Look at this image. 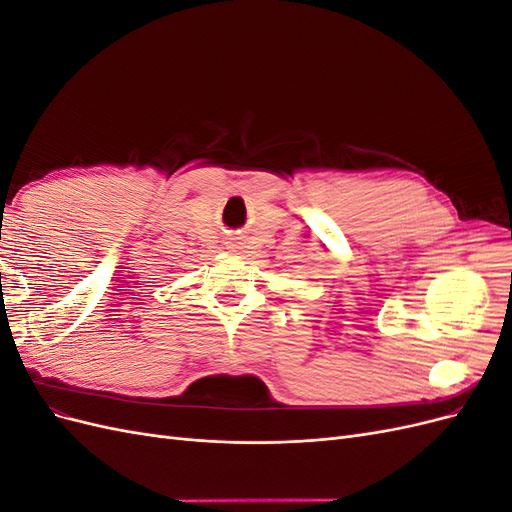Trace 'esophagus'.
Segmentation results:
<instances>
[{
    "mask_svg": "<svg viewBox=\"0 0 512 512\" xmlns=\"http://www.w3.org/2000/svg\"><path fill=\"white\" fill-rule=\"evenodd\" d=\"M228 250H230V252H241V243L230 241V243H228Z\"/></svg>",
    "mask_w": 512,
    "mask_h": 512,
    "instance_id": "34e87169",
    "label": "esophagus"
}]
</instances>
